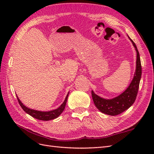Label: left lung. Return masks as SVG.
<instances>
[{"label":"left lung","mask_w":154,"mask_h":154,"mask_svg":"<svg viewBox=\"0 0 154 154\" xmlns=\"http://www.w3.org/2000/svg\"><path fill=\"white\" fill-rule=\"evenodd\" d=\"M128 38L132 42L134 47L136 51L137 60L136 72H135L133 80L130 83L128 88L122 94L110 100L102 98L99 96L96 95L93 91L91 92L93 101H94V103L97 107V109L101 111L102 113L107 115L116 116L123 112L124 111L127 110L133 105L136 99L139 82H140L141 78L142 69L140 56H139L136 45L130 37Z\"/></svg>","instance_id":"8db88e82"}]
</instances>
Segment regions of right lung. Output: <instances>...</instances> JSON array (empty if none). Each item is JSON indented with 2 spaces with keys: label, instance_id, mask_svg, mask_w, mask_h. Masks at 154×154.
Segmentation results:
<instances>
[{
  "label": "right lung",
  "instance_id": "right-lung-1",
  "mask_svg": "<svg viewBox=\"0 0 154 154\" xmlns=\"http://www.w3.org/2000/svg\"><path fill=\"white\" fill-rule=\"evenodd\" d=\"M69 93V92H68V94L66 97V99H65L63 103L61 105H60L58 109L51 110V111H48V112H42V111L36 110L27 108V106L24 105V104L22 103L20 100H19V98L17 97V100H18V103H19L20 105L21 106L22 109L24 110L27 114H28L29 115L32 116V117H33L34 118H36L37 119L42 120V121H49V120L54 119L55 118H58V116L62 113V112L63 111V110L65 109V106H66V105L67 103Z\"/></svg>",
  "mask_w": 154,
  "mask_h": 154
}]
</instances>
